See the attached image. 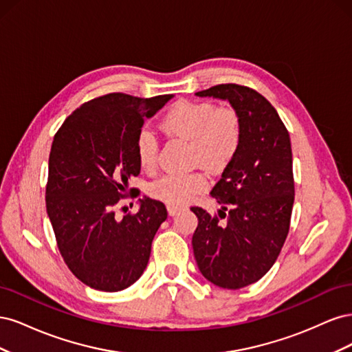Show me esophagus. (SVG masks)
Here are the masks:
<instances>
[{"label": "esophagus", "mask_w": 352, "mask_h": 352, "mask_svg": "<svg viewBox=\"0 0 352 352\" xmlns=\"http://www.w3.org/2000/svg\"><path fill=\"white\" fill-rule=\"evenodd\" d=\"M182 210V207H179V206H173V204H168L167 206V212L170 216H175V214H177V212Z\"/></svg>", "instance_id": "obj_1"}]
</instances>
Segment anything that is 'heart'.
<instances>
[{
    "mask_svg": "<svg viewBox=\"0 0 352 352\" xmlns=\"http://www.w3.org/2000/svg\"><path fill=\"white\" fill-rule=\"evenodd\" d=\"M162 129L190 144V160L211 172H220L236 157L242 126L238 113L229 107H216L211 102L179 101L160 122ZM138 163L145 172L157 167L158 141L150 129H142L136 138ZM202 172L167 173L151 185L150 194L167 204H185L207 188Z\"/></svg>",
    "mask_w": 352,
    "mask_h": 352,
    "instance_id": "obj_1",
    "label": "heart"
}]
</instances>
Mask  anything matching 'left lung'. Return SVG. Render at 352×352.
Wrapping results in <instances>:
<instances>
[{"mask_svg": "<svg viewBox=\"0 0 352 352\" xmlns=\"http://www.w3.org/2000/svg\"><path fill=\"white\" fill-rule=\"evenodd\" d=\"M195 95L228 101L241 119L239 151L210 192L221 206L217 216L190 208L198 217L192 248L201 274L223 289H241L272 269L289 232V133L273 105L251 88L228 83Z\"/></svg>", "mask_w": 352, "mask_h": 352, "instance_id": "1", "label": "left lung"}]
</instances>
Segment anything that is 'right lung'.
<instances>
[{"label":"right lung","instance_id":"1","mask_svg":"<svg viewBox=\"0 0 352 352\" xmlns=\"http://www.w3.org/2000/svg\"><path fill=\"white\" fill-rule=\"evenodd\" d=\"M172 98L104 95L74 110L52 141L47 212L67 267L94 289L117 292L140 279L167 219L163 202L146 197L122 220L114 207L141 172L138 133Z\"/></svg>","mask_w":352,"mask_h":352}]
</instances>
